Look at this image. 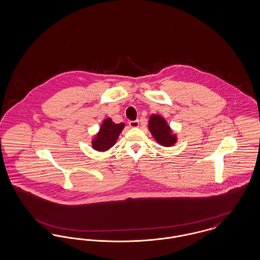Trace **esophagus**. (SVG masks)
I'll return each mask as SVG.
<instances>
[{"instance_id":"34e87169","label":"esophagus","mask_w":260,"mask_h":260,"mask_svg":"<svg viewBox=\"0 0 260 260\" xmlns=\"http://www.w3.org/2000/svg\"><path fill=\"white\" fill-rule=\"evenodd\" d=\"M128 124L131 125V127H138L139 121H138V120H136V121H131Z\"/></svg>"}]
</instances>
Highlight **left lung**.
I'll list each match as a JSON object with an SVG mask.
<instances>
[{
    "label": "left lung",
    "instance_id": "1",
    "mask_svg": "<svg viewBox=\"0 0 260 260\" xmlns=\"http://www.w3.org/2000/svg\"><path fill=\"white\" fill-rule=\"evenodd\" d=\"M148 128L157 143L164 147H171L177 142V136L161 115L150 116Z\"/></svg>",
    "mask_w": 260,
    "mask_h": 260
}]
</instances>
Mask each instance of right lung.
Returning a JSON list of instances; mask_svg holds the SVG:
<instances>
[{
    "label": "right lung",
    "mask_w": 260,
    "mask_h": 260,
    "mask_svg": "<svg viewBox=\"0 0 260 260\" xmlns=\"http://www.w3.org/2000/svg\"><path fill=\"white\" fill-rule=\"evenodd\" d=\"M124 123L115 124L111 118H106L100 125L99 133L92 137L91 147L99 152L112 148L124 129Z\"/></svg>",
    "instance_id": "right-lung-1"
}]
</instances>
